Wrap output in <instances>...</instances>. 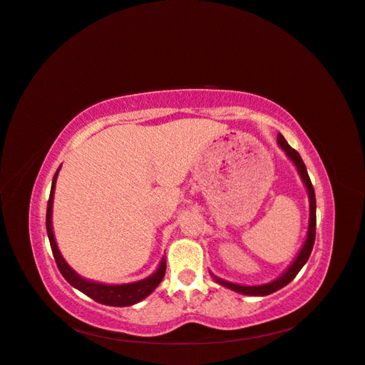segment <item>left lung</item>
I'll list each match as a JSON object with an SVG mask.
<instances>
[{"instance_id": "1", "label": "left lung", "mask_w": 365, "mask_h": 365, "mask_svg": "<svg viewBox=\"0 0 365 365\" xmlns=\"http://www.w3.org/2000/svg\"><path fill=\"white\" fill-rule=\"evenodd\" d=\"M277 143L280 145L282 150L287 153V155L292 162L296 165L297 172L301 175V180L304 181L309 192V203H310V217H309V232H307V240L304 242L302 249L299 250V254H297L294 262L289 264L288 269L282 274L279 279H276L274 282H269V284H264V285H255V287H245V285H237V284H232V282H227V280H222L219 277H214V280L217 282V284L224 285L230 289H233V292H237L241 294H247V296H267L274 292H277V289L284 288L285 285H288L289 282H292L296 276L297 272L301 271V267L307 263V259L312 254V249H314V244H315V228H317V200H315V190H314V185H312V181L309 178L307 173V168L304 165V162L301 159L299 153L296 150H293L292 146L287 143V140L284 138L282 133L277 135Z\"/></svg>"}]
</instances>
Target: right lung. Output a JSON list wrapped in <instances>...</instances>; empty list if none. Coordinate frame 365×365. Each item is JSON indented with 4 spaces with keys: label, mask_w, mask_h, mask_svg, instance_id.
<instances>
[{
    "label": "right lung",
    "mask_w": 365,
    "mask_h": 365,
    "mask_svg": "<svg viewBox=\"0 0 365 365\" xmlns=\"http://www.w3.org/2000/svg\"><path fill=\"white\" fill-rule=\"evenodd\" d=\"M59 173V168L53 176V181H51V190H50V198L47 203V217H46V227H47V235L50 241L51 252H53L55 262L59 272L63 274V277L69 282L72 287L80 289L81 293L91 297L96 302L106 304V306H113V307H128L132 304H137L141 299H145L146 296H150L158 285L162 282L163 276H165V259L162 258V262L153 276L148 279L133 282V284H124V285H106V284H98V282L86 280L80 277L78 274L72 269V267L66 263L63 258L61 252L58 250V245L53 236V228H51V206H53V193H55V184L56 178Z\"/></svg>",
    "instance_id": "add662e5"
}]
</instances>
